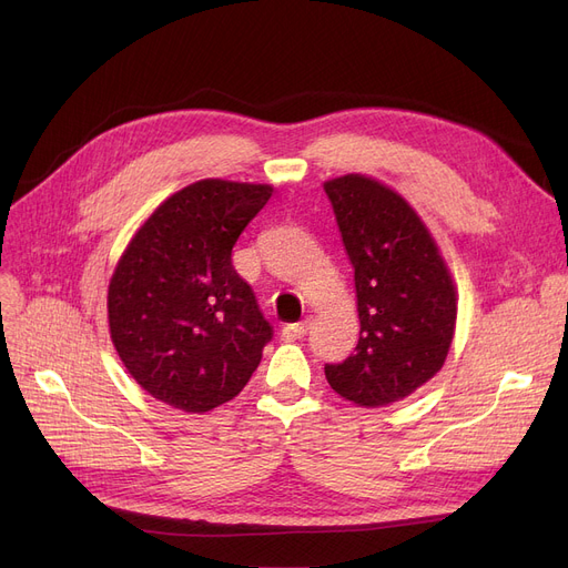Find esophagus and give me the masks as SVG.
I'll list each match as a JSON object with an SVG mask.
<instances>
[{
  "label": "esophagus",
  "mask_w": 568,
  "mask_h": 568,
  "mask_svg": "<svg viewBox=\"0 0 568 568\" xmlns=\"http://www.w3.org/2000/svg\"><path fill=\"white\" fill-rule=\"evenodd\" d=\"M311 324H313L311 317H306V320H302V322H294V324H285V326H283V338H285V341L304 338V336L308 334V329H311Z\"/></svg>",
  "instance_id": "obj_1"
}]
</instances>
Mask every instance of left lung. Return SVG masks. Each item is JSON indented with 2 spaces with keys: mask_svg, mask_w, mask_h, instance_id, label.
I'll return each instance as SVG.
<instances>
[{
  "mask_svg": "<svg viewBox=\"0 0 568 568\" xmlns=\"http://www.w3.org/2000/svg\"><path fill=\"white\" fill-rule=\"evenodd\" d=\"M354 266L359 343L324 364L332 389L362 407L403 400L449 354L458 300L435 239L414 209L364 174L324 184Z\"/></svg>",
  "mask_w": 568,
  "mask_h": 568,
  "instance_id": "left-lung-1",
  "label": "left lung"
}]
</instances>
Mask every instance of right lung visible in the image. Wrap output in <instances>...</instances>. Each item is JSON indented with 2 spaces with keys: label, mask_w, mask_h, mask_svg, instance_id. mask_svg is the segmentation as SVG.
Masks as SVG:
<instances>
[{
  "label": "right lung",
  "mask_w": 568,
  "mask_h": 568,
  "mask_svg": "<svg viewBox=\"0 0 568 568\" xmlns=\"http://www.w3.org/2000/svg\"><path fill=\"white\" fill-rule=\"evenodd\" d=\"M272 191L202 179L131 239L108 287V322L119 359L146 394L209 412L255 373L274 326L232 266V248Z\"/></svg>",
  "instance_id": "right-lung-1"
}]
</instances>
